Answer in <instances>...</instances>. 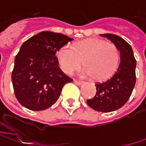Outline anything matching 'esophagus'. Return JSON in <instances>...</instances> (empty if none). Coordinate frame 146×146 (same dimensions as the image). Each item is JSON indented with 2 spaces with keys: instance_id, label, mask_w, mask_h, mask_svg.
<instances>
[{
  "instance_id": "esophagus-1",
  "label": "esophagus",
  "mask_w": 146,
  "mask_h": 146,
  "mask_svg": "<svg viewBox=\"0 0 146 146\" xmlns=\"http://www.w3.org/2000/svg\"><path fill=\"white\" fill-rule=\"evenodd\" d=\"M74 83L76 84V85H80L83 84V82L82 81H79V80H74Z\"/></svg>"
}]
</instances>
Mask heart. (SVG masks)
Wrapping results in <instances>:
<instances>
[{"label": "heart", "mask_w": 146, "mask_h": 146, "mask_svg": "<svg viewBox=\"0 0 146 146\" xmlns=\"http://www.w3.org/2000/svg\"><path fill=\"white\" fill-rule=\"evenodd\" d=\"M59 66L66 74H71L82 65L84 73L95 81H105L114 75L120 55L115 44L102 40L89 39L76 43L73 47L65 44L57 52Z\"/></svg>", "instance_id": "obj_1"}]
</instances>
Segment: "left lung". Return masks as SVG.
<instances>
[{"label": "left lung", "instance_id": "obj_1", "mask_svg": "<svg viewBox=\"0 0 146 146\" xmlns=\"http://www.w3.org/2000/svg\"><path fill=\"white\" fill-rule=\"evenodd\" d=\"M120 52V64L115 75L103 83H97L96 95L87 104L97 111L111 112L121 108L130 98L136 84L137 61L131 45L123 38L113 34H103Z\"/></svg>", "mask_w": 146, "mask_h": 146}]
</instances>
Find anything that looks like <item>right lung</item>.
I'll use <instances>...</instances> for the list:
<instances>
[{
  "instance_id": "obj_1",
  "label": "right lung",
  "mask_w": 146,
  "mask_h": 146,
  "mask_svg": "<svg viewBox=\"0 0 146 146\" xmlns=\"http://www.w3.org/2000/svg\"><path fill=\"white\" fill-rule=\"evenodd\" d=\"M71 40L61 33L42 31L22 44L11 76L15 97L22 106L35 111L48 109L65 84L73 81L61 70L56 57L58 48Z\"/></svg>"
}]
</instances>
